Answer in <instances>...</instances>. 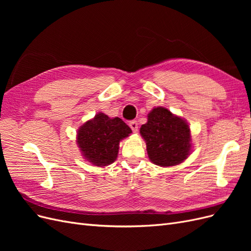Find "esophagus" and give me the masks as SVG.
Masks as SVG:
<instances>
[{
	"instance_id": "esophagus-1",
	"label": "esophagus",
	"mask_w": 251,
	"mask_h": 251,
	"mask_svg": "<svg viewBox=\"0 0 251 251\" xmlns=\"http://www.w3.org/2000/svg\"><path fill=\"white\" fill-rule=\"evenodd\" d=\"M128 126H130V127L132 128V131L134 133H137L138 132V123L136 120H132L130 124H128Z\"/></svg>"
}]
</instances>
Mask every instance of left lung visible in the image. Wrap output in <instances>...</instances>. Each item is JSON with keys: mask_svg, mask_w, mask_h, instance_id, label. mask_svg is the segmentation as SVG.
Wrapping results in <instances>:
<instances>
[{"mask_svg": "<svg viewBox=\"0 0 251 251\" xmlns=\"http://www.w3.org/2000/svg\"><path fill=\"white\" fill-rule=\"evenodd\" d=\"M150 160L156 165L173 166L183 162L191 153V130L184 119L166 108L158 107L140 127Z\"/></svg>", "mask_w": 251, "mask_h": 251, "instance_id": "left-lung-1", "label": "left lung"}]
</instances>
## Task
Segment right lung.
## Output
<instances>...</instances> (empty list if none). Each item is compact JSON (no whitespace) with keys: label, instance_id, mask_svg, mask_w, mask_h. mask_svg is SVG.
I'll use <instances>...</instances> for the list:
<instances>
[{"label":"right lung","instance_id":"obj_1","mask_svg":"<svg viewBox=\"0 0 251 251\" xmlns=\"http://www.w3.org/2000/svg\"><path fill=\"white\" fill-rule=\"evenodd\" d=\"M132 130L118 117L98 113L77 132V144L85 159L96 166H107L116 160L119 142Z\"/></svg>","mask_w":251,"mask_h":251}]
</instances>
